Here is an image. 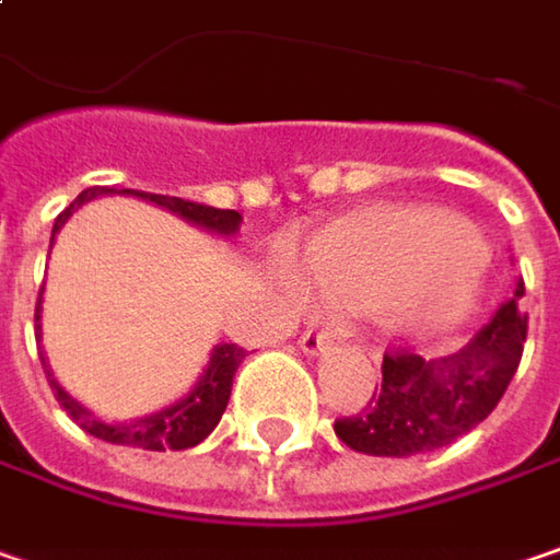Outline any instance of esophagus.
<instances>
[{
	"instance_id": "obj_1",
	"label": "esophagus",
	"mask_w": 560,
	"mask_h": 560,
	"mask_svg": "<svg viewBox=\"0 0 560 560\" xmlns=\"http://www.w3.org/2000/svg\"><path fill=\"white\" fill-rule=\"evenodd\" d=\"M330 347H334V337L327 330H305L299 337V350L305 352V355H324Z\"/></svg>"
}]
</instances>
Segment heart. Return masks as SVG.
<instances>
[{
  "mask_svg": "<svg viewBox=\"0 0 560 560\" xmlns=\"http://www.w3.org/2000/svg\"><path fill=\"white\" fill-rule=\"evenodd\" d=\"M479 236L460 217L425 208L365 210L270 261L287 302L324 308L375 305L394 334H432L463 322L482 290Z\"/></svg>",
  "mask_w": 560,
  "mask_h": 560,
  "instance_id": "heart-1",
  "label": "heart"
}]
</instances>
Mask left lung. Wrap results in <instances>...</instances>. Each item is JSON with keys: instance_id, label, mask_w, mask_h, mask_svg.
I'll list each match as a JSON object with an SVG mask.
<instances>
[{"instance_id": "1", "label": "left lung", "mask_w": 560, "mask_h": 560, "mask_svg": "<svg viewBox=\"0 0 560 560\" xmlns=\"http://www.w3.org/2000/svg\"><path fill=\"white\" fill-rule=\"evenodd\" d=\"M514 299L454 355L422 359L416 352L384 355L381 384L359 416L337 419V438L369 457L429 454L472 432L504 397L526 343V315Z\"/></svg>"}]
</instances>
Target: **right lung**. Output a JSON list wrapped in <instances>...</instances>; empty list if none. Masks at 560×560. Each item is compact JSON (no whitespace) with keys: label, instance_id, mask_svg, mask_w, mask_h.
<instances>
[{"label":"right lung","instance_id":"add662e5","mask_svg":"<svg viewBox=\"0 0 560 560\" xmlns=\"http://www.w3.org/2000/svg\"><path fill=\"white\" fill-rule=\"evenodd\" d=\"M103 195H131V198L151 201L156 208L176 213L185 223H191V226H198V230H205V233H213V236L223 238L236 236L238 223H242V213H236V210L208 208V205H195V201H183V198H170V195H148V191H131V188H103V185H94V188L81 191L69 208L56 217L52 236H49V248H52L56 233L69 223L71 213L78 208H84V205L94 201V198H103ZM40 312L43 290L40 299H37V315H34V322H37V340L43 337ZM242 359H245V350H242V347H236V343H217V347L210 350L205 372H201V377L195 381V387L185 394L183 400L163 406V409H156V412H148V416H141V419H126V422H119V419H100V416H94L88 406L78 404L69 390L56 381V375H52V369H49V362H46V355H43L40 350L46 381H49V387H52L59 406L69 412L71 419H74L88 434L100 438V441L126 444V447H141V451H185V447L201 444V441L217 429L223 409L230 404L233 375H236Z\"/></svg>","mask_w":560,"mask_h":560}]
</instances>
